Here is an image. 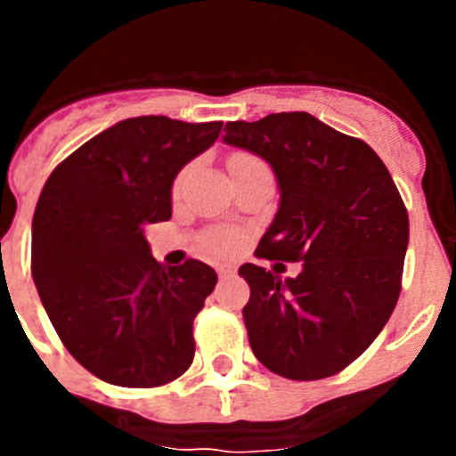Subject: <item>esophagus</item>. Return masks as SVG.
I'll use <instances>...</instances> for the list:
<instances>
[{"label": "esophagus", "mask_w": 456, "mask_h": 456, "mask_svg": "<svg viewBox=\"0 0 456 456\" xmlns=\"http://www.w3.org/2000/svg\"><path fill=\"white\" fill-rule=\"evenodd\" d=\"M235 276V267H219V278L225 281V278Z\"/></svg>", "instance_id": "34e87169"}]
</instances>
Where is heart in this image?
Returning <instances> with one entry per match:
<instances>
[{"mask_svg":"<svg viewBox=\"0 0 456 456\" xmlns=\"http://www.w3.org/2000/svg\"><path fill=\"white\" fill-rule=\"evenodd\" d=\"M247 159H256V157L247 155V152H235V155L228 159V164L231 162H247ZM237 240L235 235H228V232H221V235H212L208 240V248L212 253H219V256H225V253H231L232 248H235Z\"/></svg>","mask_w":456,"mask_h":456,"instance_id":"1","label":"heart"}]
</instances>
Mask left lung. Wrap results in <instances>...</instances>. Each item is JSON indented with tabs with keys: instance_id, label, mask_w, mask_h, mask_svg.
<instances>
[{
	"instance_id": "left-lung-1",
	"label": "left lung",
	"mask_w": 456,
	"mask_h": 456,
	"mask_svg": "<svg viewBox=\"0 0 456 456\" xmlns=\"http://www.w3.org/2000/svg\"><path fill=\"white\" fill-rule=\"evenodd\" d=\"M224 141L263 157L281 203L257 257L304 263L297 278L241 265L256 358L294 381L333 377L381 333L402 289L409 215L386 164L361 139L305 111L225 123Z\"/></svg>"
}]
</instances>
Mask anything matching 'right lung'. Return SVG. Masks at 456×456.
Returning <instances> with one entry per match:
<instances>
[{
  "instance_id": "obj_1",
  "label": "right lung",
  "mask_w": 456,
  "mask_h": 456,
  "mask_svg": "<svg viewBox=\"0 0 456 456\" xmlns=\"http://www.w3.org/2000/svg\"><path fill=\"white\" fill-rule=\"evenodd\" d=\"M221 125L120 120L66 157L40 191L36 289L68 352L107 384L155 388L191 365L193 320L216 272L200 260L159 265L146 228L171 219L173 180Z\"/></svg>"
}]
</instances>
